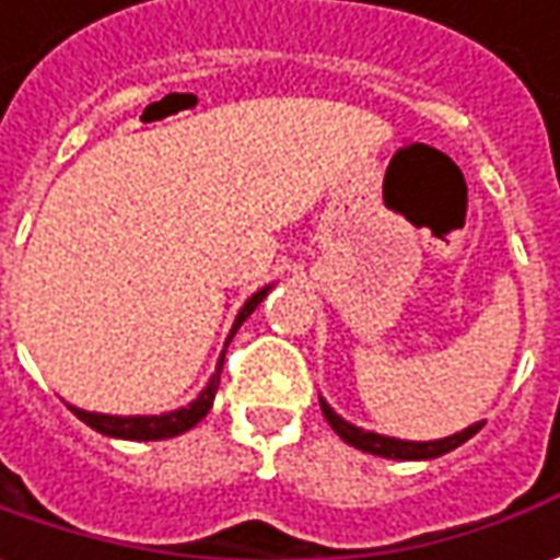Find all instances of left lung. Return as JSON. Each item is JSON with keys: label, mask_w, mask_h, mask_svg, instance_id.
<instances>
[{"label": "left lung", "mask_w": 560, "mask_h": 560, "mask_svg": "<svg viewBox=\"0 0 560 560\" xmlns=\"http://www.w3.org/2000/svg\"><path fill=\"white\" fill-rule=\"evenodd\" d=\"M319 405H323V415L329 420L331 430L341 435L347 445L369 451V454H375V457H390V460H433V457H442V454H448V451L460 448L464 442H469V439L481 430V423H472V427H466L464 433H454L448 435V439H439V442H402V439H390V435L357 430V427H350L347 420L338 418L323 399H319Z\"/></svg>", "instance_id": "1"}]
</instances>
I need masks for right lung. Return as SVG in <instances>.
Here are the masks:
<instances>
[{
  "mask_svg": "<svg viewBox=\"0 0 560 560\" xmlns=\"http://www.w3.org/2000/svg\"><path fill=\"white\" fill-rule=\"evenodd\" d=\"M268 295V289H261L256 292L249 302L243 304L241 314L234 319V329L229 335V345L231 338H234V331L241 329V323L253 311L258 307V302ZM222 365H225V353H222V360L215 365V375L213 381L207 384V390L200 393L195 402L188 405V408H179V411H170V415H161V418H112V415H94V411H81V408H72L75 411V418L84 420L91 430L103 435H112V439H130V442H155V439H170V435H179L185 430H191L198 420L207 418V411L213 408L215 390H219V377H222Z\"/></svg>",
  "mask_w": 560,
  "mask_h": 560,
  "instance_id": "obj_1",
  "label": "right lung"
}]
</instances>
